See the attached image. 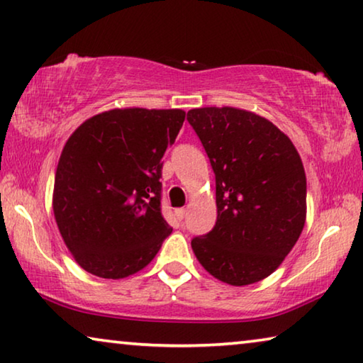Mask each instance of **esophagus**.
<instances>
[{
	"instance_id": "obj_1",
	"label": "esophagus",
	"mask_w": 363,
	"mask_h": 363,
	"mask_svg": "<svg viewBox=\"0 0 363 363\" xmlns=\"http://www.w3.org/2000/svg\"><path fill=\"white\" fill-rule=\"evenodd\" d=\"M176 216H177V220H179V221H182L184 220V218H186V215H187V210L186 208H177L176 211Z\"/></svg>"
}]
</instances>
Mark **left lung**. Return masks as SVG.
Returning <instances> with one entry per match:
<instances>
[{"mask_svg":"<svg viewBox=\"0 0 363 363\" xmlns=\"http://www.w3.org/2000/svg\"><path fill=\"white\" fill-rule=\"evenodd\" d=\"M187 121L210 158L216 223L192 239L195 257L223 283L245 286L272 274L306 224L307 179L289 137L258 114L197 108Z\"/></svg>","mask_w":363,"mask_h":363,"instance_id":"8db88e82","label":"left lung"}]
</instances>
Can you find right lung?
<instances>
[{"mask_svg": "<svg viewBox=\"0 0 363 363\" xmlns=\"http://www.w3.org/2000/svg\"><path fill=\"white\" fill-rule=\"evenodd\" d=\"M186 113L111 109L85 121L62 148L53 211L85 272L119 279L140 272L172 228L161 215V169Z\"/></svg>", "mask_w": 363, "mask_h": 363, "instance_id": "obj_1", "label": "right lung"}]
</instances>
